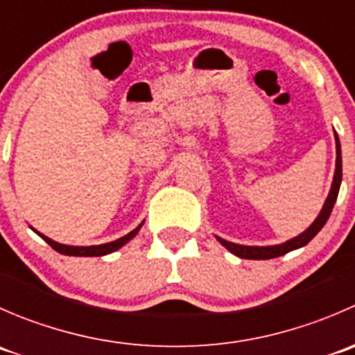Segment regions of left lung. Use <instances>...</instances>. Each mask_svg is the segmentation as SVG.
Listing matches in <instances>:
<instances>
[{
  "label": "left lung",
  "instance_id": "1",
  "mask_svg": "<svg viewBox=\"0 0 355 355\" xmlns=\"http://www.w3.org/2000/svg\"><path fill=\"white\" fill-rule=\"evenodd\" d=\"M335 148H336V161H335V175H333V182H331V189L328 192V198L324 200L323 207H321L320 214H318L316 220L302 232L297 237L290 239V241L284 242V244H277V245H241V244H234V242H228L225 239L216 237V241L220 242L225 249L230 250L232 254H235L241 259H273V257L284 256V254L290 252V250H295L304 247L306 244H309L314 237L318 235V232L324 227V223L330 218L333 206H335V200L338 198V191H340V184H342V149H340V141L338 135L335 132Z\"/></svg>",
  "mask_w": 355,
  "mask_h": 355
}]
</instances>
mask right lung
Returning <instances> with one entry per match:
<instances>
[{"label": "right lung", "instance_id": "add662e5", "mask_svg": "<svg viewBox=\"0 0 355 355\" xmlns=\"http://www.w3.org/2000/svg\"><path fill=\"white\" fill-rule=\"evenodd\" d=\"M142 225H144V221H142V223L139 225L137 228H134V230H132L130 234L123 235V237L116 239V241H113V242H108V244L80 245V247H78V245H65V244H60V242L51 241V239H49V237H46V235H42L41 232L34 230V228H32V227H31V228L35 232V234L39 235V237L44 239V241L48 242V244L51 245L53 249L56 250V252L65 254V256H84V257H92V256H106V254H111V252H114V250L120 249V247H123L125 244H127V242H130L132 239H134L135 235L139 234V230H141Z\"/></svg>", "mask_w": 355, "mask_h": 355}]
</instances>
